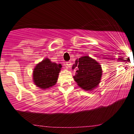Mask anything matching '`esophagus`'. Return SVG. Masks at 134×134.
Here are the masks:
<instances>
[{"label":"esophagus","mask_w":134,"mask_h":134,"mask_svg":"<svg viewBox=\"0 0 134 134\" xmlns=\"http://www.w3.org/2000/svg\"><path fill=\"white\" fill-rule=\"evenodd\" d=\"M72 66V64L70 62H67L66 63V67H67V69H69L70 68V67Z\"/></svg>","instance_id":"obj_1"}]
</instances>
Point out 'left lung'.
<instances>
[{
  "mask_svg": "<svg viewBox=\"0 0 134 134\" xmlns=\"http://www.w3.org/2000/svg\"><path fill=\"white\" fill-rule=\"evenodd\" d=\"M72 69L76 70L74 79L82 90L91 91L100 83L103 74L101 66L90 57L85 55L76 59Z\"/></svg>",
  "mask_w": 134,
  "mask_h": 134,
  "instance_id": "8db88e82",
  "label": "left lung"
}]
</instances>
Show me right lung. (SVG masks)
Instances as JSON below:
<instances>
[{
	"mask_svg": "<svg viewBox=\"0 0 134 134\" xmlns=\"http://www.w3.org/2000/svg\"><path fill=\"white\" fill-rule=\"evenodd\" d=\"M60 64L52 62L45 58L35 66L33 71L34 84L42 90H47L56 84L62 68Z\"/></svg>",
	"mask_w": 134,
	"mask_h": 134,
	"instance_id": "obj_1",
	"label": "right lung"
}]
</instances>
